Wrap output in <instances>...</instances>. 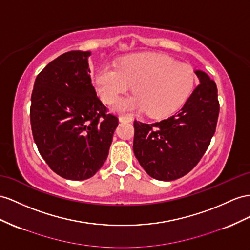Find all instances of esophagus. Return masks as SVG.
Segmentation results:
<instances>
[{
  "mask_svg": "<svg viewBox=\"0 0 250 250\" xmlns=\"http://www.w3.org/2000/svg\"><path fill=\"white\" fill-rule=\"evenodd\" d=\"M132 120V117L129 116V115H121V116H119V121H121V123H124V121H125V123H131Z\"/></svg>",
  "mask_w": 250,
  "mask_h": 250,
  "instance_id": "obj_1",
  "label": "esophagus"
}]
</instances>
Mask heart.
Listing matches in <instances>:
<instances>
[{
  "instance_id": "obj_1",
  "label": "heart",
  "mask_w": 250,
  "mask_h": 250,
  "mask_svg": "<svg viewBox=\"0 0 250 250\" xmlns=\"http://www.w3.org/2000/svg\"><path fill=\"white\" fill-rule=\"evenodd\" d=\"M192 68L169 57L154 54L127 57L114 68L101 66L95 74L96 92L105 104H113L133 85L135 95L119 100L114 110L145 111L164 116L180 105L193 85Z\"/></svg>"
}]
</instances>
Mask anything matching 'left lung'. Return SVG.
Wrapping results in <instances>:
<instances>
[{
	"instance_id": "1",
	"label": "left lung",
	"mask_w": 250,
	"mask_h": 250,
	"mask_svg": "<svg viewBox=\"0 0 250 250\" xmlns=\"http://www.w3.org/2000/svg\"><path fill=\"white\" fill-rule=\"evenodd\" d=\"M198 84L180 111L158 123L134 121L133 151L158 181L177 180L193 169L214 135L220 104L215 82L196 69Z\"/></svg>"
}]
</instances>
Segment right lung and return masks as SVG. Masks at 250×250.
Listing matches in <instances>:
<instances>
[{"label":"right lung","mask_w":250,"mask_h":250,"mask_svg":"<svg viewBox=\"0 0 250 250\" xmlns=\"http://www.w3.org/2000/svg\"><path fill=\"white\" fill-rule=\"evenodd\" d=\"M91 52L62 54L37 76L30 125L41 156L72 181L96 174L106 161L118 118L106 114L89 77Z\"/></svg>","instance_id":"1"}]
</instances>
